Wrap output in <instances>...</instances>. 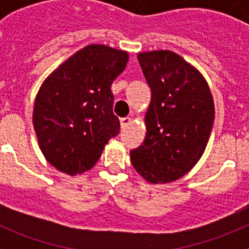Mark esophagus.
<instances>
[{
    "label": "esophagus",
    "instance_id": "esophagus-1",
    "mask_svg": "<svg viewBox=\"0 0 249 249\" xmlns=\"http://www.w3.org/2000/svg\"><path fill=\"white\" fill-rule=\"evenodd\" d=\"M129 123H131V118L129 117H124V118H121V127H122L123 129L126 128L127 126H128Z\"/></svg>",
    "mask_w": 249,
    "mask_h": 249
}]
</instances>
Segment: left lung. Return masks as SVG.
Masks as SVG:
<instances>
[{
  "instance_id": "left-lung-1",
  "label": "left lung",
  "mask_w": 249,
  "mask_h": 249,
  "mask_svg": "<svg viewBox=\"0 0 249 249\" xmlns=\"http://www.w3.org/2000/svg\"><path fill=\"white\" fill-rule=\"evenodd\" d=\"M152 91L143 143L131 151L135 169L151 183L183 177L203 155L214 105L202 74L171 51L138 54Z\"/></svg>"
}]
</instances>
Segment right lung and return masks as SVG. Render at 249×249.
Segmentation results:
<instances>
[{"label":"right lung","instance_id":"1","mask_svg":"<svg viewBox=\"0 0 249 249\" xmlns=\"http://www.w3.org/2000/svg\"><path fill=\"white\" fill-rule=\"evenodd\" d=\"M128 54L89 45L63 62L42 83L34 108V126L43 156L67 175L91 169L109 138L120 133L111 85Z\"/></svg>","mask_w":249,"mask_h":249}]
</instances>
